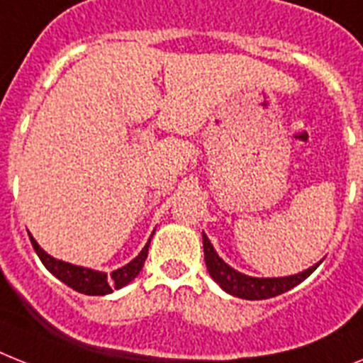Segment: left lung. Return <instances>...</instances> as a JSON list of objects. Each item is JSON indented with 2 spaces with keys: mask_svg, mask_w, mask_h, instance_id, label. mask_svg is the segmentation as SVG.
<instances>
[{
  "mask_svg": "<svg viewBox=\"0 0 363 363\" xmlns=\"http://www.w3.org/2000/svg\"><path fill=\"white\" fill-rule=\"evenodd\" d=\"M202 241L203 259H206V267H208L209 277L213 278L215 282L223 287L226 293H230V295L233 296H239V298H247V301H263V298H272V296L282 295V293L289 291V289H293V287L298 286L301 282H304L311 272L319 267V263H315L313 267L298 272V274H291V277H248V274H242V272L230 267L228 263L218 256L217 250H215L213 245H211V241H209L206 233H202Z\"/></svg>",
  "mask_w": 363,
  "mask_h": 363,
  "instance_id": "8db88e82",
  "label": "left lung"
}]
</instances>
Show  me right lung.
Segmentation results:
<instances>
[{
  "mask_svg": "<svg viewBox=\"0 0 363 363\" xmlns=\"http://www.w3.org/2000/svg\"><path fill=\"white\" fill-rule=\"evenodd\" d=\"M152 235H154V233H152ZM152 235H150V239H152ZM29 239H31L33 248H35V252L40 257V262L44 263V267L52 272L53 277L59 278L61 282H65L68 287H72V289H76L77 293H83V295H109V293H113L115 289H121V287L128 286V284L139 274L143 265H145L150 247L148 239V242H146L145 248L140 250L139 256L133 257L130 263H125L124 267L116 269V271H113L111 274H107V272L79 267V265H72V263L62 262V259H55V257L50 256L46 250H42L40 245L35 241L33 235H29Z\"/></svg>",
  "mask_w": 363,
  "mask_h": 363,
  "instance_id": "obj_1",
  "label": "right lung"
}]
</instances>
